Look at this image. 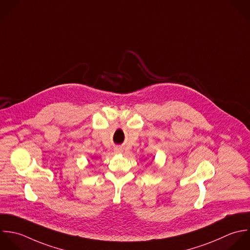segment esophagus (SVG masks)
<instances>
[{
  "label": "esophagus",
  "mask_w": 250,
  "mask_h": 250,
  "mask_svg": "<svg viewBox=\"0 0 250 250\" xmlns=\"http://www.w3.org/2000/svg\"><path fill=\"white\" fill-rule=\"evenodd\" d=\"M114 152H115L116 154H121V153H123V149H122L121 147H116V148L114 149Z\"/></svg>",
  "instance_id": "1"
}]
</instances>
